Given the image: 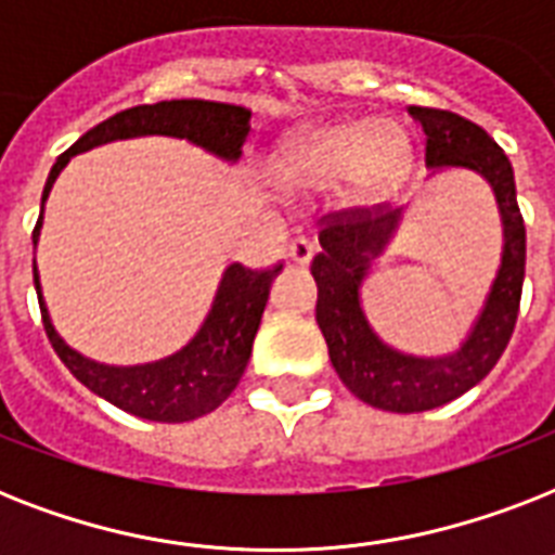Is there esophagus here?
<instances>
[{"mask_svg": "<svg viewBox=\"0 0 555 555\" xmlns=\"http://www.w3.org/2000/svg\"><path fill=\"white\" fill-rule=\"evenodd\" d=\"M287 256L294 264H308L313 259V244L308 238H294L291 247H287Z\"/></svg>", "mask_w": 555, "mask_h": 555, "instance_id": "1", "label": "esophagus"}]
</instances>
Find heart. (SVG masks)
Listing matches in <instances>:
<instances>
[{
	"label": "heart",
	"instance_id": "obj_1",
	"mask_svg": "<svg viewBox=\"0 0 555 555\" xmlns=\"http://www.w3.org/2000/svg\"><path fill=\"white\" fill-rule=\"evenodd\" d=\"M414 167V143L395 120L339 117L296 129L270 158V178L287 195L343 186L348 207L395 198Z\"/></svg>",
	"mask_w": 555,
	"mask_h": 555
}]
</instances>
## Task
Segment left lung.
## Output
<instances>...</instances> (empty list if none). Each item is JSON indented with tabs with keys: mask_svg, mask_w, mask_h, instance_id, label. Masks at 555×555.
Instances as JSON below:
<instances>
[{
	"mask_svg": "<svg viewBox=\"0 0 555 555\" xmlns=\"http://www.w3.org/2000/svg\"><path fill=\"white\" fill-rule=\"evenodd\" d=\"M409 115L426 134V167L473 169L490 181L504 224V253L487 302L461 348L447 357H412L386 346L371 331L360 305V285L371 261L391 242L403 209H343L322 218V253L313 256L311 273L320 291L317 322L328 343L331 363L351 395L397 414L438 409L490 374L516 328L527 259L525 218L504 150L481 126L443 108L409 106Z\"/></svg>",
	"mask_w": 555,
	"mask_h": 555,
	"instance_id": "left-lung-1",
	"label": "left lung"
}]
</instances>
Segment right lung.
Masks as SVG:
<instances>
[{
	"label": "right lung",
	"mask_w": 555,
	"mask_h": 555,
	"mask_svg": "<svg viewBox=\"0 0 555 555\" xmlns=\"http://www.w3.org/2000/svg\"><path fill=\"white\" fill-rule=\"evenodd\" d=\"M247 132H250V108L233 106V103L160 100L152 106L126 108L89 129L72 150H65L56 158L46 190H42V204L65 164L77 152H89L100 143L143 138V134H167V138H184L218 158L238 160ZM39 227H42V212L34 227V247H37ZM279 270L282 264L270 270L230 264L221 276L212 308H209L198 334L172 357L146 365H103L82 357L72 346H65V339L56 334L51 317H48L42 287H39L37 261H34V287H37L48 339L65 369L72 371L82 386L143 421L184 423L218 409L238 386L247 360H250L261 313L268 305L270 282Z\"/></svg>",
	"instance_id": "obj_1"
}]
</instances>
